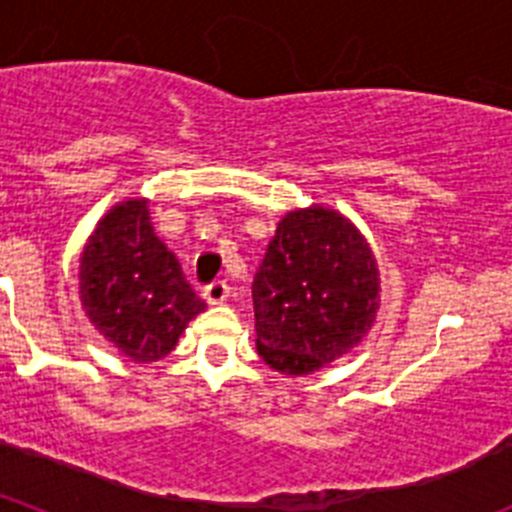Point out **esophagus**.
<instances>
[{"mask_svg":"<svg viewBox=\"0 0 512 512\" xmlns=\"http://www.w3.org/2000/svg\"><path fill=\"white\" fill-rule=\"evenodd\" d=\"M228 295H230V287L225 282H220V279L212 284H207V287L202 289V297H205L210 305H223V302L228 300Z\"/></svg>","mask_w":512,"mask_h":512,"instance_id":"1","label":"esophagus"}]
</instances>
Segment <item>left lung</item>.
<instances>
[{
	"label": "left lung",
	"instance_id": "obj_1",
	"mask_svg": "<svg viewBox=\"0 0 512 512\" xmlns=\"http://www.w3.org/2000/svg\"><path fill=\"white\" fill-rule=\"evenodd\" d=\"M377 297V259L354 223L320 205L287 212L253 277L259 356L289 377L312 374L369 333Z\"/></svg>",
	"mask_w": 512,
	"mask_h": 512
}]
</instances>
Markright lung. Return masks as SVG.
Returning <instances> with one entry per match:
<instances>
[{"label": "right lung", "instance_id": "right-lung-1", "mask_svg": "<svg viewBox=\"0 0 512 512\" xmlns=\"http://www.w3.org/2000/svg\"><path fill=\"white\" fill-rule=\"evenodd\" d=\"M81 307L138 364L164 359L205 310L174 253L158 241L148 200H125L99 220L81 253Z\"/></svg>", "mask_w": 512, "mask_h": 512}]
</instances>
